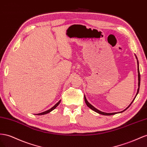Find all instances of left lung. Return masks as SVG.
I'll return each instance as SVG.
<instances>
[{
    "label": "left lung",
    "instance_id": "obj_1",
    "mask_svg": "<svg viewBox=\"0 0 147 147\" xmlns=\"http://www.w3.org/2000/svg\"><path fill=\"white\" fill-rule=\"evenodd\" d=\"M136 58H137V57H136ZM137 65H138V68H137V71H138V81H139V82H138V86H139V87H138V89H137V94H136V97H135V98H134V100H132V102H131V103L124 110H123V111H121V112H119V113H122V112H123V111H124L125 110H126L127 109L131 106V105L132 103V102H134V100H135V98H136V96H137V95L138 94V93H139V88H140V71H139V61H138V60H137ZM84 100H85V102H86V105H87V106L88 107H89L91 110H92L93 111H95L96 113H99V114H100V115H106V116H110V115H115V114H117V113H105V112H102V111H100V110H97V108H95L94 106H92V105L90 104V103H89V102L87 101V99H86V97H85V95H84Z\"/></svg>",
    "mask_w": 147,
    "mask_h": 147
}]
</instances>
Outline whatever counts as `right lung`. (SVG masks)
Masks as SVG:
<instances>
[{"mask_svg": "<svg viewBox=\"0 0 147 147\" xmlns=\"http://www.w3.org/2000/svg\"><path fill=\"white\" fill-rule=\"evenodd\" d=\"M60 102H61V100H60L59 102H58L57 103H56L55 105H54L52 108H51L50 109H49V110H47V111H44V112H42V113H38V114H36L37 115H45V114H47V113H50V111H52V110H53L54 109H55L58 105L60 104Z\"/></svg>", "mask_w": 147, "mask_h": 147, "instance_id": "obj_1", "label": "right lung"}]
</instances>
